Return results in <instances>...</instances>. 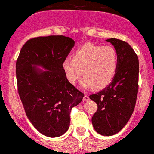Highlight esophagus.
<instances>
[{
	"label": "esophagus",
	"mask_w": 154,
	"mask_h": 154,
	"mask_svg": "<svg viewBox=\"0 0 154 154\" xmlns=\"http://www.w3.org/2000/svg\"><path fill=\"white\" fill-rule=\"evenodd\" d=\"M89 100V97H88V94H85L84 97H83V101H87V100Z\"/></svg>",
	"instance_id": "esophagus-1"
}]
</instances>
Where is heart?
I'll list each match as a JSON object with an SVG mask.
<instances>
[{
	"label": "heart",
	"mask_w": 154,
	"mask_h": 154,
	"mask_svg": "<svg viewBox=\"0 0 154 154\" xmlns=\"http://www.w3.org/2000/svg\"><path fill=\"white\" fill-rule=\"evenodd\" d=\"M118 63L119 57L114 48L88 43L74 52L73 59H65L62 66L71 84L75 85L83 74L82 88L101 89L112 81Z\"/></svg>",
	"instance_id": "1"
}]
</instances>
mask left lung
Wrapping results in <instances>:
<instances>
[{"label":"left lung","instance_id":"obj_1","mask_svg":"<svg viewBox=\"0 0 154 154\" xmlns=\"http://www.w3.org/2000/svg\"><path fill=\"white\" fill-rule=\"evenodd\" d=\"M119 57L112 81L90 99L97 105L91 118L94 130L103 136H112L126 125L134 110L139 90V59L131 46L125 41L109 38Z\"/></svg>","mask_w":154,"mask_h":154}]
</instances>
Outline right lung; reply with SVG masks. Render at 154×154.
I'll list each match as a JSON object with an SVG mask.
<instances>
[{
    "instance_id": "right-lung-1",
    "label": "right lung",
    "mask_w": 154,
    "mask_h": 154,
    "mask_svg": "<svg viewBox=\"0 0 154 154\" xmlns=\"http://www.w3.org/2000/svg\"><path fill=\"white\" fill-rule=\"evenodd\" d=\"M74 46V40L64 35L36 37L23 45L16 61L18 94L26 115L48 137L67 131L71 109L84 97L68 82L62 66Z\"/></svg>"
}]
</instances>
